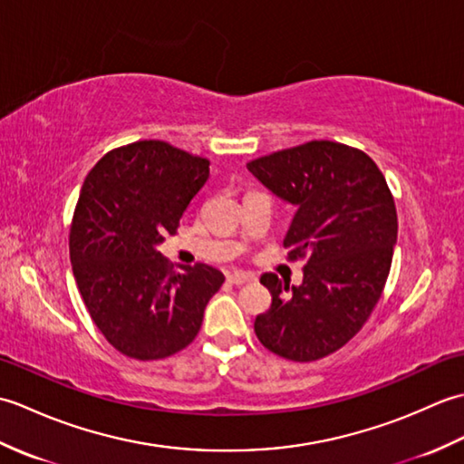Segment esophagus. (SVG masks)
I'll use <instances>...</instances> for the list:
<instances>
[{
  "label": "esophagus",
  "instance_id": "obj_1",
  "mask_svg": "<svg viewBox=\"0 0 464 464\" xmlns=\"http://www.w3.org/2000/svg\"><path fill=\"white\" fill-rule=\"evenodd\" d=\"M227 281H229L231 285H245V283H249V281H253V277L251 275H247V273H239V271H235V273H231L229 277H227Z\"/></svg>",
  "mask_w": 464,
  "mask_h": 464
}]
</instances>
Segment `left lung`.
<instances>
[{"instance_id":"8db88e82","label":"left lung","mask_w":464,"mask_h":464,"mask_svg":"<svg viewBox=\"0 0 464 464\" xmlns=\"http://www.w3.org/2000/svg\"><path fill=\"white\" fill-rule=\"evenodd\" d=\"M283 201L297 207L283 245L307 259L291 287L265 273L271 307L255 319L265 349L295 362L347 344L374 309L397 243V209L384 175L367 153L337 141H309L247 163Z\"/></svg>"}]
</instances>
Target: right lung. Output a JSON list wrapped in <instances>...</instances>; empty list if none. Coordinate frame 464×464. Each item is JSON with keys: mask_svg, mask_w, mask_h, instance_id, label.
I'll use <instances>...</instances> for the list:
<instances>
[{"mask_svg": "<svg viewBox=\"0 0 464 464\" xmlns=\"http://www.w3.org/2000/svg\"><path fill=\"white\" fill-rule=\"evenodd\" d=\"M209 179V160L165 141L103 155L85 177L69 257L97 329L125 357L157 361L193 343L225 277L209 265L175 271L157 247Z\"/></svg>", "mask_w": 464, "mask_h": 464, "instance_id": "1", "label": "right lung"}]
</instances>
